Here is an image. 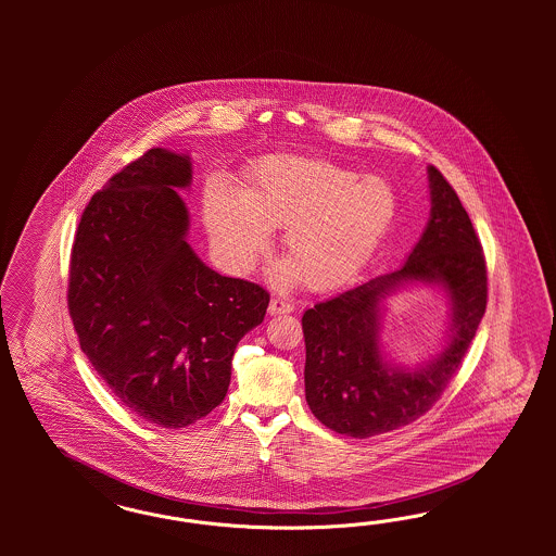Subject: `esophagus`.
<instances>
[{"label":"esophagus","instance_id":"obj_1","mask_svg":"<svg viewBox=\"0 0 556 556\" xmlns=\"http://www.w3.org/2000/svg\"><path fill=\"white\" fill-rule=\"evenodd\" d=\"M293 312V303L286 302L281 298H275L269 303L270 316H279V314H291Z\"/></svg>","mask_w":556,"mask_h":556}]
</instances>
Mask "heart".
<instances>
[{
	"label": "heart",
	"instance_id": "1",
	"mask_svg": "<svg viewBox=\"0 0 556 556\" xmlns=\"http://www.w3.org/2000/svg\"><path fill=\"white\" fill-rule=\"evenodd\" d=\"M242 201L224 189L207 200L205 224L219 253L238 269H251L267 247V228L286 226L283 251L314 289L353 277L397 214V193L388 179L298 156L261 163Z\"/></svg>",
	"mask_w": 556,
	"mask_h": 556
}]
</instances>
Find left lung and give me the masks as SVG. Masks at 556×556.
<instances>
[{"mask_svg": "<svg viewBox=\"0 0 556 556\" xmlns=\"http://www.w3.org/2000/svg\"><path fill=\"white\" fill-rule=\"evenodd\" d=\"M432 212L402 269L321 300L303 314L305 400L338 434L369 438L421 418L455 377L488 307V265L453 186L428 167ZM407 280L440 282L454 305V337L426 368H389L378 349V303Z\"/></svg>", "mask_w": 556, "mask_h": 556, "instance_id": "left-lung-1", "label": "left lung"}]
</instances>
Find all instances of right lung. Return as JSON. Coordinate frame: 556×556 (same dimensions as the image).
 <instances>
[{
    "mask_svg": "<svg viewBox=\"0 0 556 556\" xmlns=\"http://www.w3.org/2000/svg\"><path fill=\"white\" fill-rule=\"evenodd\" d=\"M189 184V156L144 152L87 203L68 263L81 351L119 404L161 428L222 404L236 344L269 305L267 289L222 277L187 244L175 187Z\"/></svg>",
    "mask_w": 556,
    "mask_h": 556,
    "instance_id": "obj_1",
    "label": "right lung"
}]
</instances>
